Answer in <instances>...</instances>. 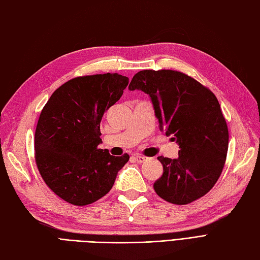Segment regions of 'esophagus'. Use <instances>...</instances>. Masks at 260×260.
Wrapping results in <instances>:
<instances>
[{
  "instance_id": "esophagus-1",
  "label": "esophagus",
  "mask_w": 260,
  "mask_h": 260,
  "mask_svg": "<svg viewBox=\"0 0 260 260\" xmlns=\"http://www.w3.org/2000/svg\"><path fill=\"white\" fill-rule=\"evenodd\" d=\"M134 159H135L137 162H139V163H143L145 160H147V157L141 155V154H136V155H134Z\"/></svg>"
}]
</instances>
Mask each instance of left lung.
<instances>
[{"instance_id":"left-lung-1","label":"left lung","mask_w":260,"mask_h":260,"mask_svg":"<svg viewBox=\"0 0 260 260\" xmlns=\"http://www.w3.org/2000/svg\"><path fill=\"white\" fill-rule=\"evenodd\" d=\"M149 94L160 129L173 136L179 157L159 156L163 174L154 183L156 194L184 205L204 196L223 171L229 129L215 94L198 80L175 71H141L129 90Z\"/></svg>"}]
</instances>
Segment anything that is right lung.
Here are the masks:
<instances>
[{"instance_id":"obj_1","label":"right lung","mask_w":260,"mask_h":260,"mask_svg":"<svg viewBox=\"0 0 260 260\" xmlns=\"http://www.w3.org/2000/svg\"><path fill=\"white\" fill-rule=\"evenodd\" d=\"M129 78L99 74L68 80L44 106L35 131V160L60 199L84 206L108 193L129 155L99 149L100 121L122 96Z\"/></svg>"}]
</instances>
